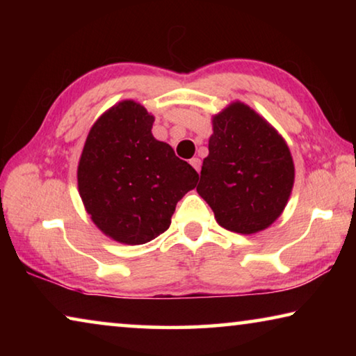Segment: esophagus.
<instances>
[{
  "instance_id": "obj_1",
  "label": "esophagus",
  "mask_w": 356,
  "mask_h": 356,
  "mask_svg": "<svg viewBox=\"0 0 356 356\" xmlns=\"http://www.w3.org/2000/svg\"><path fill=\"white\" fill-rule=\"evenodd\" d=\"M190 165H191L193 168H195L196 171H200V170H201V160L197 159V156H193V159L190 160Z\"/></svg>"
}]
</instances>
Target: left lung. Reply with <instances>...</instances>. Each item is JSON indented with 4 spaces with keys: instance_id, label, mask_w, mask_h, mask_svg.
Listing matches in <instances>:
<instances>
[{
    "instance_id": "8db88e82",
    "label": "left lung",
    "mask_w": 356,
    "mask_h": 356,
    "mask_svg": "<svg viewBox=\"0 0 356 356\" xmlns=\"http://www.w3.org/2000/svg\"><path fill=\"white\" fill-rule=\"evenodd\" d=\"M293 176L286 141L250 106L237 102L213 118L196 190L220 226L238 234L268 227L286 207Z\"/></svg>"
}]
</instances>
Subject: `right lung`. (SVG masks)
Segmentation results:
<instances>
[{
    "mask_svg": "<svg viewBox=\"0 0 356 356\" xmlns=\"http://www.w3.org/2000/svg\"><path fill=\"white\" fill-rule=\"evenodd\" d=\"M154 116L120 102L92 125L78 165V190L88 213L106 236L147 243L171 225L176 204L200 174L152 136Z\"/></svg>",
    "mask_w": 356,
    "mask_h": 356,
    "instance_id": "add662e5",
    "label": "right lung"
}]
</instances>
